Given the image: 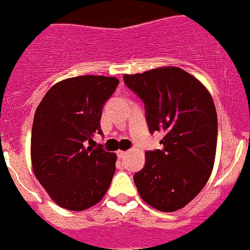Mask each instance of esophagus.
I'll use <instances>...</instances> for the list:
<instances>
[{
    "label": "esophagus",
    "instance_id": "esophagus-1",
    "mask_svg": "<svg viewBox=\"0 0 250 250\" xmlns=\"http://www.w3.org/2000/svg\"><path fill=\"white\" fill-rule=\"evenodd\" d=\"M125 154H127V152H125V150H118V152H117V156H118V158H125Z\"/></svg>",
    "mask_w": 250,
    "mask_h": 250
}]
</instances>
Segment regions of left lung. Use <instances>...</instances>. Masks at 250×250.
Listing matches in <instances>:
<instances>
[{
	"instance_id": "obj_1",
	"label": "left lung",
	"mask_w": 250,
	"mask_h": 250,
	"mask_svg": "<svg viewBox=\"0 0 250 250\" xmlns=\"http://www.w3.org/2000/svg\"><path fill=\"white\" fill-rule=\"evenodd\" d=\"M143 101L150 133L164 132L163 149L147 150L133 179L142 199L162 212L183 208L203 189L213 169L218 120L206 87L178 67L123 76Z\"/></svg>"
}]
</instances>
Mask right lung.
<instances>
[{"mask_svg": "<svg viewBox=\"0 0 250 250\" xmlns=\"http://www.w3.org/2000/svg\"><path fill=\"white\" fill-rule=\"evenodd\" d=\"M120 81L80 76L56 83L38 104L31 136L33 173L53 202L81 212L97 204L116 172L114 153L86 147Z\"/></svg>", "mask_w": 250, "mask_h": 250, "instance_id": "1", "label": "right lung"}]
</instances>
